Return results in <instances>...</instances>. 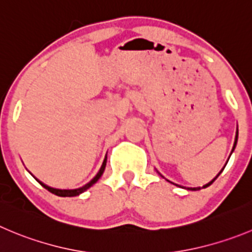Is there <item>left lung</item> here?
Here are the masks:
<instances>
[{"instance_id":"left-lung-1","label":"left lung","mask_w":252,"mask_h":252,"mask_svg":"<svg viewBox=\"0 0 252 252\" xmlns=\"http://www.w3.org/2000/svg\"><path fill=\"white\" fill-rule=\"evenodd\" d=\"M236 142H237V133H236V138H235V143H234V148H232V150H234V149H235V145H236ZM220 173H221V171H220ZM220 173H219V174H218V175H216V178H218V176H219V175H220ZM216 178H214V179H213V180H211V182H210V183H208V184H206V185H204V187H203V188H208V187H209V185H211V184H213V183H214V182H215V180H216ZM196 189H200V188H191V190H196Z\"/></svg>"}]
</instances>
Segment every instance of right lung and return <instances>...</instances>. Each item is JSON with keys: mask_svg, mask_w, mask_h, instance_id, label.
Returning <instances> with one entry per match:
<instances>
[{"mask_svg": "<svg viewBox=\"0 0 252 252\" xmlns=\"http://www.w3.org/2000/svg\"><path fill=\"white\" fill-rule=\"evenodd\" d=\"M105 164H107V157H105L104 161H103V164H102V168H100V170L98 171L97 175L94 176L93 179H92L91 182L88 183V184H86V185H84V187L79 188V189H74V190H61V189H53V188H49V187H47V185H44L43 183H41V182H38V183H39V184L42 185V187L44 188V189H47V190H48V191H51L52 194L58 195V196H77V195H79V194H82V192H83V191H86L87 189H89V188H91L92 185L95 184V183L98 182V179H99L100 176H102L103 171H104V169H105Z\"/></svg>", "mask_w": 252, "mask_h": 252, "instance_id": "add662e5", "label": "right lung"}]
</instances>
